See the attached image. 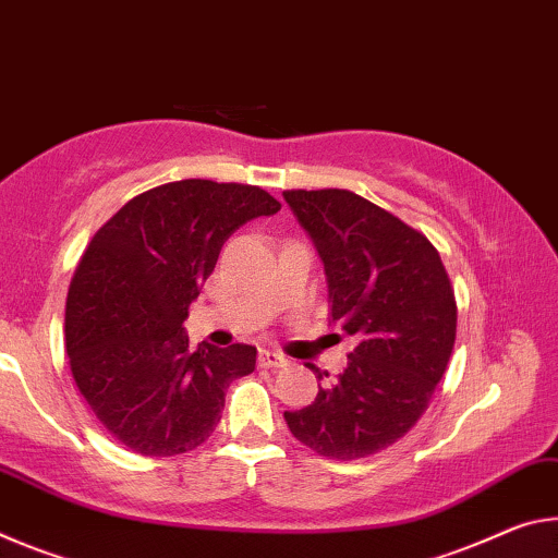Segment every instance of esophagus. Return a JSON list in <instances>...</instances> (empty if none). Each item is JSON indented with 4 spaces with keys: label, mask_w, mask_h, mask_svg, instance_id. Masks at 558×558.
Segmentation results:
<instances>
[{
    "label": "esophagus",
    "mask_w": 558,
    "mask_h": 558,
    "mask_svg": "<svg viewBox=\"0 0 558 558\" xmlns=\"http://www.w3.org/2000/svg\"><path fill=\"white\" fill-rule=\"evenodd\" d=\"M257 363L262 365V368H281V365H287V359L281 353L262 349L259 355H257Z\"/></svg>",
    "instance_id": "obj_1"
}]
</instances>
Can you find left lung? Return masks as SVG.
<instances>
[{"mask_svg":"<svg viewBox=\"0 0 558 558\" xmlns=\"http://www.w3.org/2000/svg\"><path fill=\"white\" fill-rule=\"evenodd\" d=\"M284 197L324 259L331 322L353 341L345 371L287 410V425L322 458H371L417 423L442 380L458 336L452 281L433 242L371 199L336 187Z\"/></svg>","mask_w":558,"mask_h":558,"instance_id":"1","label":"left lung"}]
</instances>
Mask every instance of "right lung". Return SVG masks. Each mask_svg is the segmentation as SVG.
<instances>
[{"label": "right lung", "instance_id": "1", "mask_svg": "<svg viewBox=\"0 0 558 558\" xmlns=\"http://www.w3.org/2000/svg\"><path fill=\"white\" fill-rule=\"evenodd\" d=\"M279 209L257 185L166 182L128 199L81 254L66 296L71 376L128 450H195L215 433L230 383L254 371V345L193 351L182 322L227 236Z\"/></svg>", "mask_w": 558, "mask_h": 558}]
</instances>
